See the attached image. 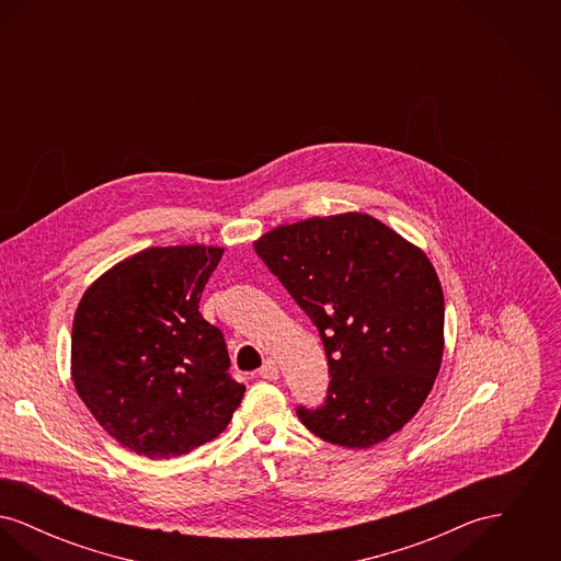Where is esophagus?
<instances>
[{"mask_svg":"<svg viewBox=\"0 0 561 561\" xmlns=\"http://www.w3.org/2000/svg\"><path fill=\"white\" fill-rule=\"evenodd\" d=\"M259 376H261V378H265V380H277V376H279V368H277V364H275L273 359H267V362L261 366Z\"/></svg>","mask_w":561,"mask_h":561,"instance_id":"esophagus-1","label":"esophagus"}]
</instances>
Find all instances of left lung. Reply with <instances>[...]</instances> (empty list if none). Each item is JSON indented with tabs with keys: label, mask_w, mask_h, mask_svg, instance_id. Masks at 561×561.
<instances>
[{
	"label": "left lung",
	"mask_w": 561,
	"mask_h": 561,
	"mask_svg": "<svg viewBox=\"0 0 561 561\" xmlns=\"http://www.w3.org/2000/svg\"><path fill=\"white\" fill-rule=\"evenodd\" d=\"M254 250L328 357V396L296 408L302 425L347 448L400 431L427 400L444 351V293L425 252L357 213L277 227Z\"/></svg>",
	"instance_id": "left-lung-1"
}]
</instances>
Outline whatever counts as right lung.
I'll list each match as a JSON object with an SVG mask.
<instances>
[{"label": "right lung", "instance_id": "right-lung-1", "mask_svg": "<svg viewBox=\"0 0 561 561\" xmlns=\"http://www.w3.org/2000/svg\"><path fill=\"white\" fill-rule=\"evenodd\" d=\"M220 248H149L81 296L71 376L122 446L149 458L191 453L222 433L245 387L229 374L222 332L199 313Z\"/></svg>", "mask_w": 561, "mask_h": 561}]
</instances>
